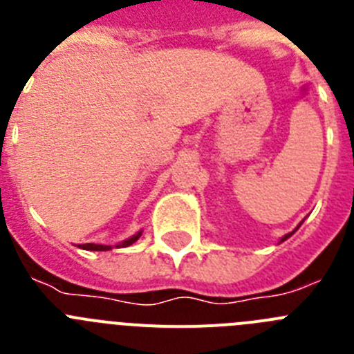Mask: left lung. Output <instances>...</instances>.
I'll return each mask as SVG.
<instances>
[{
  "label": "left lung",
  "instance_id": "8db88e82",
  "mask_svg": "<svg viewBox=\"0 0 354 354\" xmlns=\"http://www.w3.org/2000/svg\"><path fill=\"white\" fill-rule=\"evenodd\" d=\"M298 227H299V225H298ZM290 236H292V232H290V234H287V236H283V237H282V241H286L287 237H290Z\"/></svg>",
  "mask_w": 354,
  "mask_h": 354
}]
</instances>
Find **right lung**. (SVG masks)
<instances>
[{
  "label": "right lung",
  "mask_w": 354,
  "mask_h": 354,
  "mask_svg": "<svg viewBox=\"0 0 354 354\" xmlns=\"http://www.w3.org/2000/svg\"><path fill=\"white\" fill-rule=\"evenodd\" d=\"M140 236H142V232H138V234H136V236L129 237V239L124 241V243H122V245H118V246H129V245H133L134 241H138ZM80 248H83V250H93V252H106V250H111V246H106V245H93V243H86V245H80Z\"/></svg>",
  "instance_id": "1"
}]
</instances>
